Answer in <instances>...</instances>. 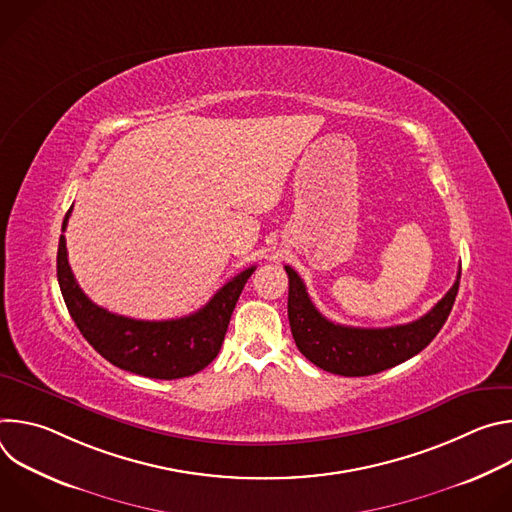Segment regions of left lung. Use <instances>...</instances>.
<instances>
[{
    "mask_svg": "<svg viewBox=\"0 0 512 512\" xmlns=\"http://www.w3.org/2000/svg\"><path fill=\"white\" fill-rule=\"evenodd\" d=\"M285 273L289 277L287 318L296 346L316 367L342 377L375 375L421 352L446 324L460 287L458 273L448 294L415 322L354 328L326 320L312 304L302 277L289 265Z\"/></svg>",
    "mask_w": 512,
    "mask_h": 512,
    "instance_id": "8db88e82",
    "label": "left lung"
}]
</instances>
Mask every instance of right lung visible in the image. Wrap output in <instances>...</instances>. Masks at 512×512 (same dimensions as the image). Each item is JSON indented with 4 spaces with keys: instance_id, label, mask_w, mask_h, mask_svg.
I'll return each mask as SVG.
<instances>
[{
    "instance_id": "obj_1",
    "label": "right lung",
    "mask_w": 512,
    "mask_h": 512,
    "mask_svg": "<svg viewBox=\"0 0 512 512\" xmlns=\"http://www.w3.org/2000/svg\"><path fill=\"white\" fill-rule=\"evenodd\" d=\"M70 212L72 206L62 221V233ZM253 271L255 267H249L235 275L204 308L190 316L150 322L117 316L85 296L70 271L64 235H60L56 255V275L64 304L87 342L115 367L162 381L190 377L216 358L237 300Z\"/></svg>"
}]
</instances>
